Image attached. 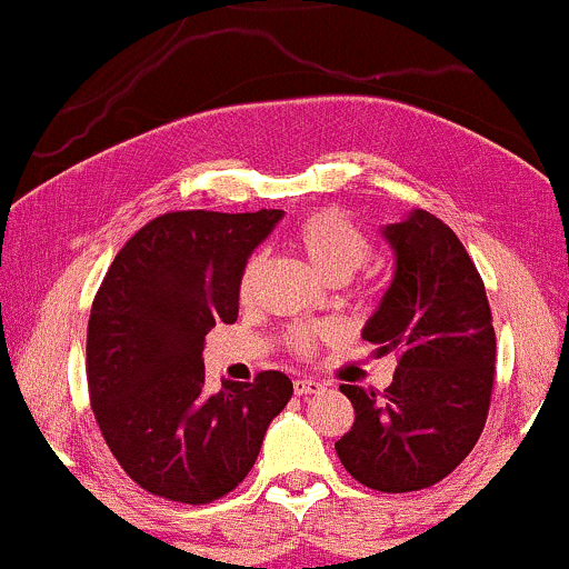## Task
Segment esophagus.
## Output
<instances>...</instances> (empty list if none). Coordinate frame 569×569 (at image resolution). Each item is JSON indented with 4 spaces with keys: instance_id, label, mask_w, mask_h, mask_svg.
<instances>
[{
    "instance_id": "34e87169",
    "label": "esophagus",
    "mask_w": 569,
    "mask_h": 569,
    "mask_svg": "<svg viewBox=\"0 0 569 569\" xmlns=\"http://www.w3.org/2000/svg\"><path fill=\"white\" fill-rule=\"evenodd\" d=\"M318 390H323V385L318 380H310V377H305V380H293V393L297 396H312L318 393Z\"/></svg>"
}]
</instances>
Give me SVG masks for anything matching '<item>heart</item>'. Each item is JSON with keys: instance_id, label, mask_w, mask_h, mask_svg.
<instances>
[{"instance_id": "1", "label": "heart", "mask_w": 569, "mask_h": 569, "mask_svg": "<svg viewBox=\"0 0 569 569\" xmlns=\"http://www.w3.org/2000/svg\"><path fill=\"white\" fill-rule=\"evenodd\" d=\"M293 243H297L305 262L312 267V272L329 280V283L331 280L350 278L371 253L367 234L337 211L312 213V217L299 221V227L293 230ZM257 272L259 259H251L246 264L243 278H240V297L243 299L251 297ZM312 339H316V331L305 329V326L289 331V345L297 352H310Z\"/></svg>"}]
</instances>
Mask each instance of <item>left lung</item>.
<instances>
[{
  "mask_svg": "<svg viewBox=\"0 0 569 569\" xmlns=\"http://www.w3.org/2000/svg\"><path fill=\"white\" fill-rule=\"evenodd\" d=\"M393 280L361 337L398 367L382 398L339 385L356 422L335 443L345 471L380 492H415L449 476L485 430L495 380L487 291L457 234L433 213L382 227Z\"/></svg>",
  "mask_w": 569,
  "mask_h": 569,
  "instance_id": "left-lung-1",
  "label": "left lung"
}]
</instances>
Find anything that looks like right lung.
<instances>
[{
  "label": "right lung",
  "instance_id": "add662e5",
  "mask_svg": "<svg viewBox=\"0 0 569 569\" xmlns=\"http://www.w3.org/2000/svg\"><path fill=\"white\" fill-rule=\"evenodd\" d=\"M283 211H176L117 253L88 321V388L103 439L130 479L166 500L232 492L257 462L293 385L283 371L206 390L202 345L238 318L240 278Z\"/></svg>",
  "mask_w": 569,
  "mask_h": 569
}]
</instances>
